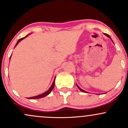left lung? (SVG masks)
Listing matches in <instances>:
<instances>
[{
	"mask_svg": "<svg viewBox=\"0 0 128 128\" xmlns=\"http://www.w3.org/2000/svg\"><path fill=\"white\" fill-rule=\"evenodd\" d=\"M105 34V36H108V38H110V39H111V40H112V39H111V37H110V36H109V35L106 34ZM76 86H77V87H78V88H79V90H80V91H81V92H86V91H84V90H82V89H81V88H80V87H79V86H78V84H76Z\"/></svg>",
	"mask_w": 128,
	"mask_h": 128,
	"instance_id": "8db88e82",
	"label": "left lung"
}]
</instances>
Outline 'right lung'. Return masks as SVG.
Wrapping results in <instances>:
<instances>
[{
	"label": "right lung",
	"instance_id": "right-lung-1",
	"mask_svg": "<svg viewBox=\"0 0 128 128\" xmlns=\"http://www.w3.org/2000/svg\"><path fill=\"white\" fill-rule=\"evenodd\" d=\"M29 34L27 35V36H24V37H23V38H22L19 39L17 41V43H16V44L15 47H14V48H16V47L17 46V45L19 43V42H21V41L22 40H23V39H24V38H25L26 37H27V36H28ZM11 57H10V59H11ZM55 79H54V82H53V83H52V86H50V87L49 88V89L48 90V91H46V92H43V93L41 94H39V95H38V96H34V97H31V98H28V99H40V98H44V97H46V96H48V94H49L50 93V92H52V90H53V88H54V86H55Z\"/></svg>",
	"mask_w": 128,
	"mask_h": 128
}]
</instances>
